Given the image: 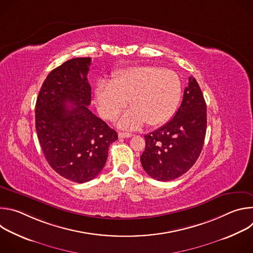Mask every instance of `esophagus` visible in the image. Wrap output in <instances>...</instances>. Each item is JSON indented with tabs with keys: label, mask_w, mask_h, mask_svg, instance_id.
Instances as JSON below:
<instances>
[{
	"label": "esophagus",
	"mask_w": 253,
	"mask_h": 253,
	"mask_svg": "<svg viewBox=\"0 0 253 253\" xmlns=\"http://www.w3.org/2000/svg\"><path fill=\"white\" fill-rule=\"evenodd\" d=\"M131 136H132V133H128V132H119L118 133L119 138H130Z\"/></svg>",
	"instance_id": "esophagus-1"
}]
</instances>
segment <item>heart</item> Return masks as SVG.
<instances>
[{
    "label": "heart",
    "mask_w": 253,
    "mask_h": 253,
    "mask_svg": "<svg viewBox=\"0 0 253 253\" xmlns=\"http://www.w3.org/2000/svg\"><path fill=\"white\" fill-rule=\"evenodd\" d=\"M181 96V82L171 70L157 66H136L117 72L112 82L100 80L95 100L100 115L113 120L127 106L117 121L120 128L137 129L147 122L158 126L174 114Z\"/></svg>",
    "instance_id": "obj_1"
}]
</instances>
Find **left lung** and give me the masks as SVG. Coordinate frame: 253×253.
<instances>
[{"label": "left lung", "instance_id": "1", "mask_svg": "<svg viewBox=\"0 0 253 253\" xmlns=\"http://www.w3.org/2000/svg\"><path fill=\"white\" fill-rule=\"evenodd\" d=\"M206 125V103L191 76L173 118L144 136L146 145L140 157L143 169L158 181H170L186 173L201 153Z\"/></svg>", "mask_w": 253, "mask_h": 253}]
</instances>
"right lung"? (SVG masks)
Returning <instances> with one entry per match:
<instances>
[{"label": "right lung", "mask_w": 253, "mask_h": 253, "mask_svg": "<svg viewBox=\"0 0 253 253\" xmlns=\"http://www.w3.org/2000/svg\"><path fill=\"white\" fill-rule=\"evenodd\" d=\"M90 65L91 58H74L51 71L36 102V131L45 158L54 171L76 183L101 172L110 144L118 139L88 108Z\"/></svg>", "instance_id": "obj_1"}]
</instances>
